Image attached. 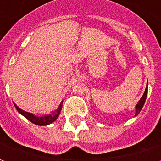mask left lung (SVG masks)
I'll list each match as a JSON object with an SVG mask.
<instances>
[{
	"label": "left lung",
	"mask_w": 161,
	"mask_h": 161,
	"mask_svg": "<svg viewBox=\"0 0 161 161\" xmlns=\"http://www.w3.org/2000/svg\"><path fill=\"white\" fill-rule=\"evenodd\" d=\"M147 96V87H146L144 94H143V96H142V98H141V100L139 101V103H137V105H136V107H135V108H136V113H135V115H138L139 113H140V111L142 110V107H143V105H144V103H145Z\"/></svg>",
	"instance_id": "left-lung-1"
}]
</instances>
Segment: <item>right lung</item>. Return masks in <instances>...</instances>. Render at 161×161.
<instances>
[{"instance_id": "obj_1", "label": "right lung", "mask_w": 161, "mask_h": 161, "mask_svg": "<svg viewBox=\"0 0 161 161\" xmlns=\"http://www.w3.org/2000/svg\"><path fill=\"white\" fill-rule=\"evenodd\" d=\"M14 106H15L16 109H17L21 115H24L27 120H29L31 122H33V123H34V124L36 125H40V126H46V125H48L50 124V123L53 122V121L58 118V116L59 115L61 108H62V103H60L59 106H58L55 110L52 111V113H51L49 115H45V116H43V117H36V116H34V115H33V114H31V113L24 111L21 108H19L15 103H14Z\"/></svg>"}]
</instances>
